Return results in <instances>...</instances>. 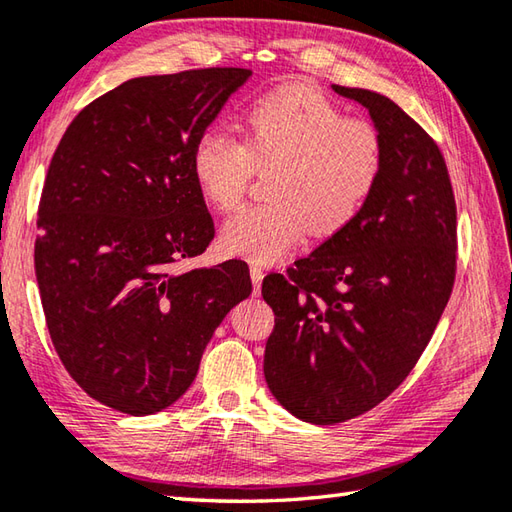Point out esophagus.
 <instances>
[{
  "mask_svg": "<svg viewBox=\"0 0 512 512\" xmlns=\"http://www.w3.org/2000/svg\"><path fill=\"white\" fill-rule=\"evenodd\" d=\"M250 279H253V288H255V295H257L259 293V286H262V279H264L262 266H257V264L250 266Z\"/></svg>",
  "mask_w": 512,
  "mask_h": 512,
  "instance_id": "1",
  "label": "esophagus"
}]
</instances>
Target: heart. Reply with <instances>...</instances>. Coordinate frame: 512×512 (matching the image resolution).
Listing matches in <instances>:
<instances>
[{
    "instance_id": "b5f03b06",
    "label": "heart",
    "mask_w": 512,
    "mask_h": 512,
    "mask_svg": "<svg viewBox=\"0 0 512 512\" xmlns=\"http://www.w3.org/2000/svg\"><path fill=\"white\" fill-rule=\"evenodd\" d=\"M255 170L266 202L246 206L219 235L226 255L268 264L315 237L342 233L362 213L384 170V142L364 119L344 117L304 82L275 88L246 110L242 144L206 133L193 150V177L215 210L242 202Z\"/></svg>"
}]
</instances>
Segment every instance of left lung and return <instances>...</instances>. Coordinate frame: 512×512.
I'll list each match as a JSON object with an SVG mask.
<instances>
[{
  "instance_id": "left-lung-1",
  "label": "left lung",
  "mask_w": 512,
  "mask_h": 512,
  "mask_svg": "<svg viewBox=\"0 0 512 512\" xmlns=\"http://www.w3.org/2000/svg\"><path fill=\"white\" fill-rule=\"evenodd\" d=\"M333 90L368 108L382 177L353 224L262 284L275 313L266 384L288 413L322 426L368 413L404 382L457 270L455 195L435 139L384 95Z\"/></svg>"
}]
</instances>
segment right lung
I'll list each match as a JSON object with an SVG mask.
<instances>
[{
	"label": "right lung",
	"mask_w": 512,
	"mask_h": 512,
	"mask_svg": "<svg viewBox=\"0 0 512 512\" xmlns=\"http://www.w3.org/2000/svg\"><path fill=\"white\" fill-rule=\"evenodd\" d=\"M248 68L128 79L79 113L50 159L37 210L35 275L64 368L88 397L150 415L182 397L248 264L175 273L215 224L193 150Z\"/></svg>",
	"instance_id": "right-lung-1"
}]
</instances>
